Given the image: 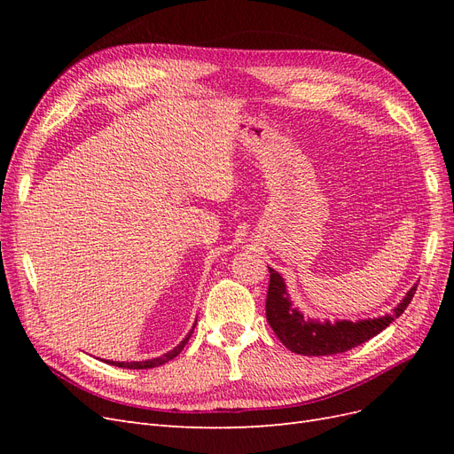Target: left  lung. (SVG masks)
Wrapping results in <instances>:
<instances>
[{"label": "left lung", "mask_w": 454, "mask_h": 454, "mask_svg": "<svg viewBox=\"0 0 454 454\" xmlns=\"http://www.w3.org/2000/svg\"><path fill=\"white\" fill-rule=\"evenodd\" d=\"M270 280L267 292V322L272 332L282 340V345L295 354L303 356H329L347 352L362 345L371 337L379 335L384 327H388L395 318H400L409 307L411 299L417 292V284L411 287L405 299L390 314L373 320L362 322H316L305 320V316L292 307L290 295L286 292V284L280 274L269 267Z\"/></svg>", "instance_id": "1"}]
</instances>
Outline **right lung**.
I'll return each mask as SVG.
<instances>
[{"label":"right lung","instance_id":"obj_1","mask_svg":"<svg viewBox=\"0 0 454 454\" xmlns=\"http://www.w3.org/2000/svg\"><path fill=\"white\" fill-rule=\"evenodd\" d=\"M193 329H195V325H193ZM193 333V332H191ZM191 333L180 342V345H177L174 350H170L168 354H164V356H160V358H153V360H145V362H107V364H112V365H117V367H122V369H151V367H159V365H162V364H167L168 360H172V358H176L177 354H180L182 350H184V347L187 345V340H189V337H191Z\"/></svg>","mask_w":454,"mask_h":454}]
</instances>
